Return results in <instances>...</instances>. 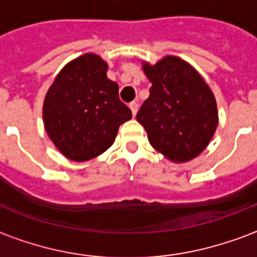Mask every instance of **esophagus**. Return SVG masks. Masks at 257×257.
<instances>
[{"label":"esophagus","instance_id":"1","mask_svg":"<svg viewBox=\"0 0 257 257\" xmlns=\"http://www.w3.org/2000/svg\"><path fill=\"white\" fill-rule=\"evenodd\" d=\"M129 108H131V111L134 115H136V112H138V108H139V104L136 103V101H132V103H129Z\"/></svg>","mask_w":257,"mask_h":257}]
</instances>
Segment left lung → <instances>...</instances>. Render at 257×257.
<instances>
[{"mask_svg": "<svg viewBox=\"0 0 257 257\" xmlns=\"http://www.w3.org/2000/svg\"><path fill=\"white\" fill-rule=\"evenodd\" d=\"M150 79V96L136 119L145 126L150 145L175 162L202 153L217 126L215 96L189 63L167 56L143 66Z\"/></svg>", "mask_w": 257, "mask_h": 257, "instance_id": "8db88e82", "label": "left lung"}]
</instances>
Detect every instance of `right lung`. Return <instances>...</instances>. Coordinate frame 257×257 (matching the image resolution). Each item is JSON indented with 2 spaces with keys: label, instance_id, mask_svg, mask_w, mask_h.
<instances>
[{
  "label": "right lung",
  "instance_id": "add662e5",
  "mask_svg": "<svg viewBox=\"0 0 257 257\" xmlns=\"http://www.w3.org/2000/svg\"><path fill=\"white\" fill-rule=\"evenodd\" d=\"M97 55L79 56L59 73L44 101V123L62 154L86 161L114 143L119 125L132 118L119 100L118 85L107 78Z\"/></svg>",
  "mask_w": 257,
  "mask_h": 257
}]
</instances>
